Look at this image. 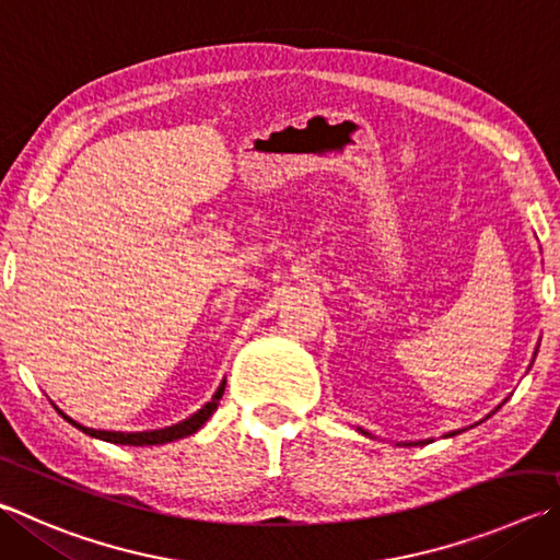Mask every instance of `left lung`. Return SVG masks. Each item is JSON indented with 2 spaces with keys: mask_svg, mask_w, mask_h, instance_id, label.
<instances>
[{
  "mask_svg": "<svg viewBox=\"0 0 560 560\" xmlns=\"http://www.w3.org/2000/svg\"><path fill=\"white\" fill-rule=\"evenodd\" d=\"M360 431H362V429H360ZM362 433H364V435H370V433H368V431H362ZM448 435H455V433H448ZM419 443H421V445H423V443H429V441H419ZM419 443H416V445H419ZM409 445H411V443H409Z\"/></svg>",
  "mask_w": 560,
  "mask_h": 560,
  "instance_id": "8db88e82",
  "label": "left lung"
}]
</instances>
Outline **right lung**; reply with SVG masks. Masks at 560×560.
Instances as JSON below:
<instances>
[{"label":"right lung","mask_w":560,"mask_h":560,"mask_svg":"<svg viewBox=\"0 0 560 560\" xmlns=\"http://www.w3.org/2000/svg\"><path fill=\"white\" fill-rule=\"evenodd\" d=\"M222 394H225V380H222V384L218 386V392L212 394V399L202 406V409H198L192 416H188L186 421L180 423H174V425H166V429H156V431H139V433H121V431H95V429H88V425H80L78 421L70 419L68 413H63L56 406V411L63 416V419L68 423H73L75 429H80L88 435H93V439H100V441H107V443H117V445H164V443H171V441H178V439H186V435H192L198 429H202V423H206L212 413H215L218 404L222 399Z\"/></svg>","instance_id":"right-lung-1"}]
</instances>
